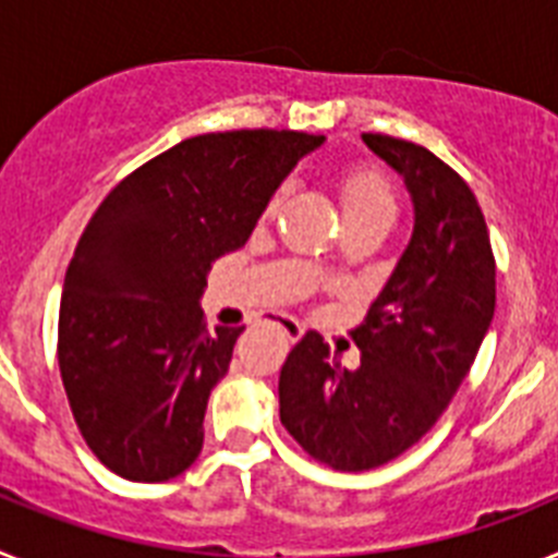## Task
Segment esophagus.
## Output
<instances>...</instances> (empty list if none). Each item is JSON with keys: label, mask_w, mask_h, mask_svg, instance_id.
I'll list each match as a JSON object with an SVG mask.
<instances>
[{"label": "esophagus", "mask_w": 558, "mask_h": 558, "mask_svg": "<svg viewBox=\"0 0 558 558\" xmlns=\"http://www.w3.org/2000/svg\"><path fill=\"white\" fill-rule=\"evenodd\" d=\"M276 327L282 329V332L288 335L290 340H299V338H302V332H304L302 324H299V322H290V318H279V322H276Z\"/></svg>", "instance_id": "esophagus-1"}]
</instances>
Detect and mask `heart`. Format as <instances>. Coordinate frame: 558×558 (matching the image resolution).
I'll return each mask as SVG.
<instances>
[{
    "label": "heart",
    "mask_w": 558,
    "mask_h": 558,
    "mask_svg": "<svg viewBox=\"0 0 558 558\" xmlns=\"http://www.w3.org/2000/svg\"><path fill=\"white\" fill-rule=\"evenodd\" d=\"M276 206V201L270 204V209ZM343 211L347 218L352 215H391L397 211L393 204L391 184L386 181V175L377 170H352L343 179Z\"/></svg>",
    "instance_id": "obj_1"
}]
</instances>
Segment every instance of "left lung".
<instances>
[{"label":"left lung","mask_w":558,"mask_h":558,"mask_svg":"<svg viewBox=\"0 0 558 558\" xmlns=\"http://www.w3.org/2000/svg\"><path fill=\"white\" fill-rule=\"evenodd\" d=\"M363 142L411 192V243L352 329L357 368L307 332L279 374L282 425L340 472L383 466L436 425L495 315V254L466 181L422 145L383 133Z\"/></svg>","instance_id":"8db88e82"}]
</instances>
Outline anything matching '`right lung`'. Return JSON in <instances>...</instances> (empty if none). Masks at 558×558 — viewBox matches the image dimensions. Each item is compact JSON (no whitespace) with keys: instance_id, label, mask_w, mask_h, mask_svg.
Listing matches in <instances>:
<instances>
[{"instance_id":"1","label":"right lung","mask_w":558,"mask_h":558,"mask_svg":"<svg viewBox=\"0 0 558 558\" xmlns=\"http://www.w3.org/2000/svg\"><path fill=\"white\" fill-rule=\"evenodd\" d=\"M322 142L268 128L192 136L92 215L63 279L58 366L88 450L120 477L170 481L201 456L206 402L245 329H206V276Z\"/></svg>"}]
</instances>
